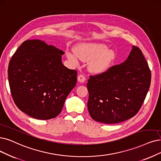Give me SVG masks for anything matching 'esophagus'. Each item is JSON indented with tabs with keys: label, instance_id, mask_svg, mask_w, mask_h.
I'll list each match as a JSON object with an SVG mask.
<instances>
[{
	"label": "esophagus",
	"instance_id": "obj_1",
	"mask_svg": "<svg viewBox=\"0 0 161 161\" xmlns=\"http://www.w3.org/2000/svg\"><path fill=\"white\" fill-rule=\"evenodd\" d=\"M77 79L80 82H84L86 80V76L84 75H79L77 77Z\"/></svg>",
	"mask_w": 161,
	"mask_h": 161
}]
</instances>
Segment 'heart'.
I'll return each instance as SVG.
<instances>
[{
    "mask_svg": "<svg viewBox=\"0 0 161 161\" xmlns=\"http://www.w3.org/2000/svg\"><path fill=\"white\" fill-rule=\"evenodd\" d=\"M75 53L69 52L67 56L75 62L78 57L84 61H90L89 69L94 73H102L110 68L115 60V54L112 50H108L105 44L86 43L79 45L75 48Z\"/></svg>",
    "mask_w": 161,
    "mask_h": 161,
    "instance_id": "obj_1",
    "label": "heart"
}]
</instances>
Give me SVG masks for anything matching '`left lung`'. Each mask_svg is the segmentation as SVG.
Masks as SVG:
<instances>
[{
	"instance_id": "8db88e82",
	"label": "left lung",
	"mask_w": 161,
	"mask_h": 161,
	"mask_svg": "<svg viewBox=\"0 0 161 161\" xmlns=\"http://www.w3.org/2000/svg\"><path fill=\"white\" fill-rule=\"evenodd\" d=\"M89 77L90 115L96 121L114 124L139 111L150 87L151 73L142 51L133 46L124 63Z\"/></svg>"
}]
</instances>
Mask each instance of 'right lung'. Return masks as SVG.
<instances>
[{
    "label": "right lung",
    "instance_id": "obj_1",
    "mask_svg": "<svg viewBox=\"0 0 161 161\" xmlns=\"http://www.w3.org/2000/svg\"><path fill=\"white\" fill-rule=\"evenodd\" d=\"M64 51L45 42H24L10 60L8 75L16 106L30 117L49 119L58 115L75 86L77 71L63 65Z\"/></svg>",
    "mask_w": 161,
    "mask_h": 161
}]
</instances>
